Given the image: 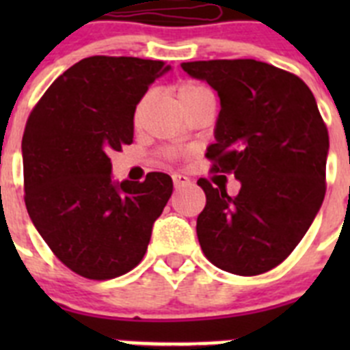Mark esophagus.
<instances>
[{"label": "esophagus", "mask_w": 350, "mask_h": 350, "mask_svg": "<svg viewBox=\"0 0 350 350\" xmlns=\"http://www.w3.org/2000/svg\"><path fill=\"white\" fill-rule=\"evenodd\" d=\"M172 178H173V184H175V189H180V187H185V185L191 184V178L182 175V173H173Z\"/></svg>", "instance_id": "1"}]
</instances>
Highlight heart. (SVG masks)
Segmentation results:
<instances>
[{
  "label": "heart",
  "mask_w": 350,
  "mask_h": 350,
  "mask_svg": "<svg viewBox=\"0 0 350 350\" xmlns=\"http://www.w3.org/2000/svg\"><path fill=\"white\" fill-rule=\"evenodd\" d=\"M202 98H212L213 100V92L200 82H182L178 83L177 89H175V100H177L178 107H180L182 110H185L191 103L202 100ZM166 156H168L170 159H177L178 152L177 150H168Z\"/></svg>",
  "instance_id": "obj_1"
}]
</instances>
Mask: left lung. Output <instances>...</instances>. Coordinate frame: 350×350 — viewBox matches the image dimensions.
<instances>
[{
  "label": "left lung",
  "mask_w": 350,
  "mask_h": 350,
  "mask_svg": "<svg viewBox=\"0 0 350 350\" xmlns=\"http://www.w3.org/2000/svg\"><path fill=\"white\" fill-rule=\"evenodd\" d=\"M221 98L212 172L233 173L242 187L231 198L206 178V205L196 233L212 265L234 275H259L280 262L305 237L326 193L329 137L315 98L295 73L256 59L182 63Z\"/></svg>",
  "instance_id": "1"
}]
</instances>
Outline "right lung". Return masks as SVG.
<instances>
[{
  "label": "right lung",
  "mask_w": 350,
  "mask_h": 350,
  "mask_svg": "<svg viewBox=\"0 0 350 350\" xmlns=\"http://www.w3.org/2000/svg\"><path fill=\"white\" fill-rule=\"evenodd\" d=\"M168 70L140 57H85L52 82L27 117V213L55 258L80 277L108 280L137 267L172 196V177L161 172L112 182L108 157L133 144L138 101Z\"/></svg>",
  "instance_id": "1"
}]
</instances>
